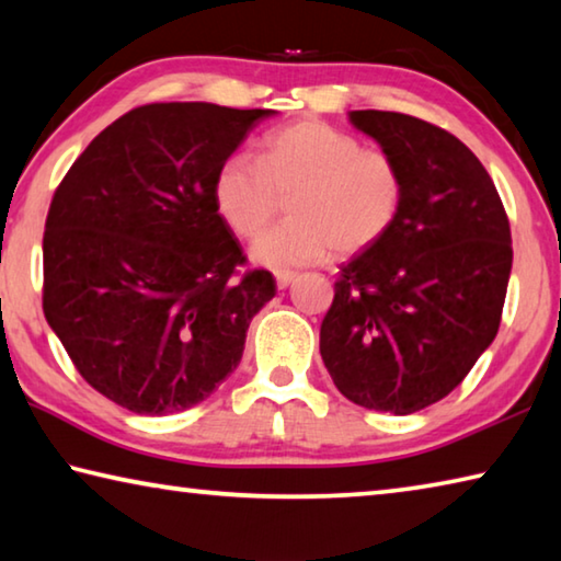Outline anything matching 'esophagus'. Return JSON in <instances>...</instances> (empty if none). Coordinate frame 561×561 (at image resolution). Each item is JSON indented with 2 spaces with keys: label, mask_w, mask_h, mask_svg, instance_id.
<instances>
[{
  "label": "esophagus",
  "mask_w": 561,
  "mask_h": 561,
  "mask_svg": "<svg viewBox=\"0 0 561 561\" xmlns=\"http://www.w3.org/2000/svg\"><path fill=\"white\" fill-rule=\"evenodd\" d=\"M274 279H277L279 289H287L289 284L297 279V272H277V274H274Z\"/></svg>",
  "instance_id": "1"
}]
</instances>
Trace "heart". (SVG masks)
<instances>
[{
  "instance_id": "obj_1",
  "label": "heart",
  "mask_w": 561,
  "mask_h": 561,
  "mask_svg": "<svg viewBox=\"0 0 561 561\" xmlns=\"http://www.w3.org/2000/svg\"><path fill=\"white\" fill-rule=\"evenodd\" d=\"M403 175L383 150L351 133L304 118L274 130L260 160L232 156L217 168L215 210L240 240H254L289 203V222L252 247L264 267L291 270L356 254L391 230L403 205Z\"/></svg>"
}]
</instances>
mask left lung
Returning a JSON list of instances; mask_svg holds the SVG:
<instances>
[{
  "label": "left lung",
  "instance_id": "left-lung-1",
  "mask_svg": "<svg viewBox=\"0 0 561 561\" xmlns=\"http://www.w3.org/2000/svg\"><path fill=\"white\" fill-rule=\"evenodd\" d=\"M348 121L391 156L403 205L391 230L341 264L319 351L348 401L423 411L470 374L497 336L512 270L505 207L453 133L393 111Z\"/></svg>",
  "mask_w": 561,
  "mask_h": 561
}]
</instances>
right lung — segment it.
<instances>
[{
	"mask_svg": "<svg viewBox=\"0 0 561 561\" xmlns=\"http://www.w3.org/2000/svg\"><path fill=\"white\" fill-rule=\"evenodd\" d=\"M264 108L148 103L113 121L56 187L44 317L83 381L140 415L205 401L277 294L215 210V173Z\"/></svg>",
	"mask_w": 561,
	"mask_h": 561,
	"instance_id": "right-lung-1",
	"label": "right lung"
}]
</instances>
